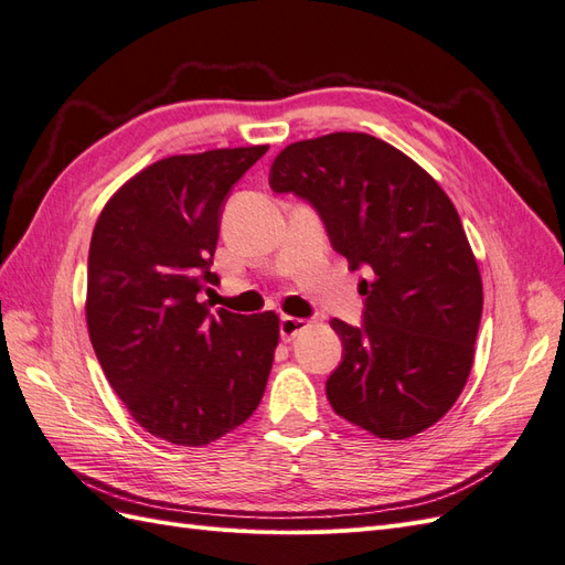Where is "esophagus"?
<instances>
[{
    "instance_id": "34e87169",
    "label": "esophagus",
    "mask_w": 565,
    "mask_h": 565,
    "mask_svg": "<svg viewBox=\"0 0 565 565\" xmlns=\"http://www.w3.org/2000/svg\"><path fill=\"white\" fill-rule=\"evenodd\" d=\"M306 328H309V320L285 316V318L280 320V337H282V341H292V339H295L299 332H303Z\"/></svg>"
}]
</instances>
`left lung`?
Here are the masks:
<instances>
[{
    "label": "left lung",
    "instance_id": "1",
    "mask_svg": "<svg viewBox=\"0 0 565 565\" xmlns=\"http://www.w3.org/2000/svg\"><path fill=\"white\" fill-rule=\"evenodd\" d=\"M268 183L309 200L349 268L370 276L363 328L330 322L344 347L324 386L332 409L386 440L429 429L469 380L483 313L455 204L405 152L361 131L289 143Z\"/></svg>",
    "mask_w": 565,
    "mask_h": 565
}]
</instances>
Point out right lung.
Here are the masks:
<instances>
[{
    "label": "right lung",
    "instance_id": "obj_1",
    "mask_svg": "<svg viewBox=\"0 0 565 565\" xmlns=\"http://www.w3.org/2000/svg\"><path fill=\"white\" fill-rule=\"evenodd\" d=\"M268 146L172 156L106 202L89 247L87 328L131 417L174 446L226 436L259 405L280 337L273 311L210 313L221 207Z\"/></svg>",
    "mask_w": 565,
    "mask_h": 565
}]
</instances>
